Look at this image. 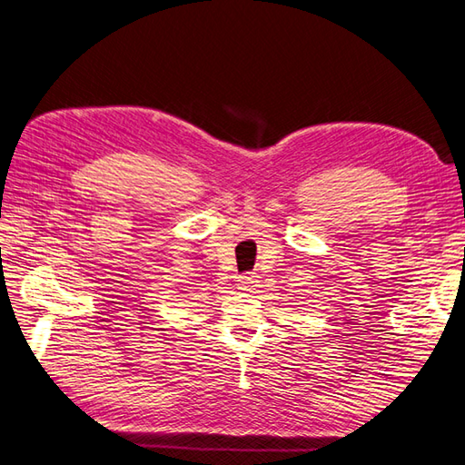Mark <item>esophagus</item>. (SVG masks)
I'll return each instance as SVG.
<instances>
[{
    "mask_svg": "<svg viewBox=\"0 0 465 465\" xmlns=\"http://www.w3.org/2000/svg\"><path fill=\"white\" fill-rule=\"evenodd\" d=\"M256 283H258V275H254V273H244L238 277V287L241 289L250 291L252 287H256Z\"/></svg>",
    "mask_w": 465,
    "mask_h": 465,
    "instance_id": "1",
    "label": "esophagus"
}]
</instances>
